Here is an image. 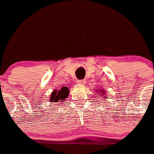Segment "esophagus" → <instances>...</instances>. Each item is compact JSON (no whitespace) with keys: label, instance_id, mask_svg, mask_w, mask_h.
Instances as JSON below:
<instances>
[{"label":"esophagus","instance_id":"34e87169","mask_svg":"<svg viewBox=\"0 0 154 154\" xmlns=\"http://www.w3.org/2000/svg\"><path fill=\"white\" fill-rule=\"evenodd\" d=\"M78 84L79 85H85V83H86V82H85V80H78Z\"/></svg>","mask_w":154,"mask_h":154}]
</instances>
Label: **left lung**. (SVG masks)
I'll return each mask as SVG.
<instances>
[{
    "instance_id": "8db88e82",
    "label": "left lung",
    "mask_w": 154,
    "mask_h": 154,
    "mask_svg": "<svg viewBox=\"0 0 154 154\" xmlns=\"http://www.w3.org/2000/svg\"><path fill=\"white\" fill-rule=\"evenodd\" d=\"M99 93H97V94H100V96H102V97H105V95H106V91H104V90H102V89H100V91H98Z\"/></svg>"
}]
</instances>
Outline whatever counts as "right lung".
I'll return each mask as SVG.
<instances>
[{"label":"right lung","instance_id":"obj_1","mask_svg":"<svg viewBox=\"0 0 154 154\" xmlns=\"http://www.w3.org/2000/svg\"><path fill=\"white\" fill-rule=\"evenodd\" d=\"M69 94V88L67 87H63L60 90H55L51 93L50 97V102H55L57 103L59 100L64 101L66 97H68Z\"/></svg>","mask_w":154,"mask_h":154}]
</instances>
